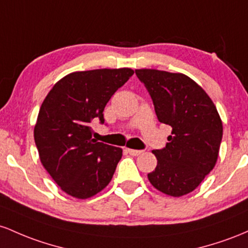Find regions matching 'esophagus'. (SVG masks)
Wrapping results in <instances>:
<instances>
[{"label": "esophagus", "mask_w": 248, "mask_h": 248, "mask_svg": "<svg viewBox=\"0 0 248 248\" xmlns=\"http://www.w3.org/2000/svg\"><path fill=\"white\" fill-rule=\"evenodd\" d=\"M126 151L129 152V154L131 155H141V154H143V151H141V150H133V149H127Z\"/></svg>", "instance_id": "esophagus-1"}]
</instances>
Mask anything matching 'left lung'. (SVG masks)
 Here are the masks:
<instances>
[{"mask_svg":"<svg viewBox=\"0 0 248 248\" xmlns=\"http://www.w3.org/2000/svg\"><path fill=\"white\" fill-rule=\"evenodd\" d=\"M160 123L172 127L166 146L154 150L157 166L147 174L158 191L182 197L198 187L218 159L222 123L216 105L184 74L138 69Z\"/></svg>","mask_w":248,"mask_h":248,"instance_id":"1","label":"left lung"}]
</instances>
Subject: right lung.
I'll use <instances>...</instances> for the list:
<instances>
[{"label": "right lung", "mask_w": 248, "mask_h": 248, "mask_svg": "<svg viewBox=\"0 0 248 248\" xmlns=\"http://www.w3.org/2000/svg\"><path fill=\"white\" fill-rule=\"evenodd\" d=\"M132 75L129 68L71 72L42 103L36 146L42 165L69 196L90 198L112 179L123 150L94 140L90 124H104L105 105Z\"/></svg>", "instance_id": "add662e5"}]
</instances>
